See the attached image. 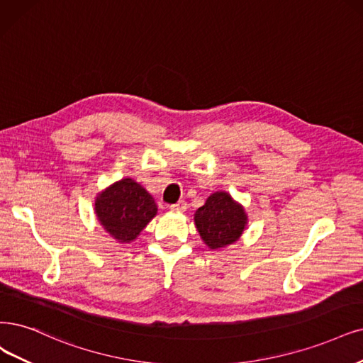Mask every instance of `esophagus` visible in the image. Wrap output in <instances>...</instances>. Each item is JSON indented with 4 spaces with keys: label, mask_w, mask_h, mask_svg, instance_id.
<instances>
[{
    "label": "esophagus",
    "mask_w": 363,
    "mask_h": 363,
    "mask_svg": "<svg viewBox=\"0 0 363 363\" xmlns=\"http://www.w3.org/2000/svg\"><path fill=\"white\" fill-rule=\"evenodd\" d=\"M186 209V203L185 202H178V203H174V205H170V211L172 212H184Z\"/></svg>",
    "instance_id": "esophagus-1"
}]
</instances>
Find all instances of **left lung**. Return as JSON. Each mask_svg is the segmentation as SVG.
<instances>
[{"label":"left lung","instance_id":"8db88e82","mask_svg":"<svg viewBox=\"0 0 363 363\" xmlns=\"http://www.w3.org/2000/svg\"><path fill=\"white\" fill-rule=\"evenodd\" d=\"M196 229L211 250H223L242 236L248 224L245 208L227 193H212L202 208L194 212Z\"/></svg>","mask_w":363,"mask_h":363}]
</instances>
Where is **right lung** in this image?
<instances>
[{
  "label": "right lung",
  "mask_w": 363,
  "mask_h": 363,
  "mask_svg": "<svg viewBox=\"0 0 363 363\" xmlns=\"http://www.w3.org/2000/svg\"><path fill=\"white\" fill-rule=\"evenodd\" d=\"M157 211L154 197L133 178H123L106 186L94 202L100 225L119 244L136 240Z\"/></svg>",
  "instance_id": "right-lung-1"
}]
</instances>
